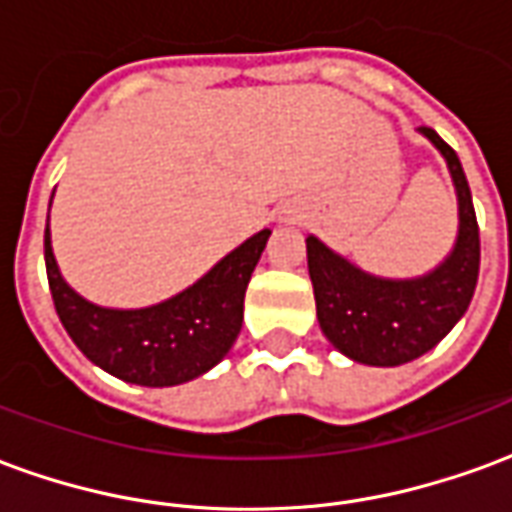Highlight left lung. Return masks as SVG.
<instances>
[{
    "label": "left lung",
    "mask_w": 512,
    "mask_h": 512,
    "mask_svg": "<svg viewBox=\"0 0 512 512\" xmlns=\"http://www.w3.org/2000/svg\"><path fill=\"white\" fill-rule=\"evenodd\" d=\"M419 134L447 161L458 197V235L439 266L411 279L376 277L307 235L321 332L359 365L397 367L428 354L461 321L477 288L480 230L461 161L433 128L422 126Z\"/></svg>",
    "instance_id": "8db88e82"
}]
</instances>
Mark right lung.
Returning <instances> with one entry per match:
<instances>
[{"instance_id":"1","label":"right lung","mask_w":512,"mask_h":512,"mask_svg":"<svg viewBox=\"0 0 512 512\" xmlns=\"http://www.w3.org/2000/svg\"><path fill=\"white\" fill-rule=\"evenodd\" d=\"M268 235L271 230H260L246 238L208 274L169 299L139 310H115L87 301L65 282L46 224L51 299L76 348L109 376L136 386L186 384L230 354L244 323L246 285Z\"/></svg>"}]
</instances>
